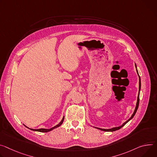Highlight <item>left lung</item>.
<instances>
[{"label":"left lung","instance_id":"obj_1","mask_svg":"<svg viewBox=\"0 0 157 157\" xmlns=\"http://www.w3.org/2000/svg\"><path fill=\"white\" fill-rule=\"evenodd\" d=\"M135 67H136V73H137V75L138 76V78H139V91H138V97H137V101H136V106H135V109L134 110V112L132 114V117L128 119L126 121H125L124 123H123L121 126H117V127H113L112 128H109V129H105V128H98V127H95V126H93L94 128H96V129H98V130H102V131H104V132H115V131H117L118 130H120L121 128H122L123 126H124L128 121H130L133 118V117L135 116V115L136 114V111H137V109L138 108V106H139V101H140V90H141V78L139 76V74H138V70H137V67H136V64H135Z\"/></svg>","mask_w":157,"mask_h":157}]
</instances>
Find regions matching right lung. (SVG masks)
<instances>
[{"mask_svg":"<svg viewBox=\"0 0 157 157\" xmlns=\"http://www.w3.org/2000/svg\"><path fill=\"white\" fill-rule=\"evenodd\" d=\"M64 116L63 117V119H62V120H61V121L59 122V123H58V124L56 125V126H54V127H52V128H49V129H46V128H40V129H32V128H28V127H27L26 126H26L27 128H29L30 130H33V131L39 132H42V133H46V132H51V131L53 130L54 129H55V128H58V127L60 126L63 124V121H64Z\"/></svg>","mask_w":157,"mask_h":157,"instance_id":"add662e5","label":"right lung"}]
</instances>
